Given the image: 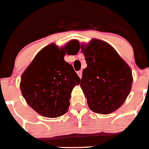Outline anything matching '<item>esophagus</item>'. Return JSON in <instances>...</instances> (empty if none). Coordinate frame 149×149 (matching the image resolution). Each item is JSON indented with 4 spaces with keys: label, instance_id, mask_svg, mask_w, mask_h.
<instances>
[{
    "label": "esophagus",
    "instance_id": "esophagus-1",
    "mask_svg": "<svg viewBox=\"0 0 149 149\" xmlns=\"http://www.w3.org/2000/svg\"><path fill=\"white\" fill-rule=\"evenodd\" d=\"M82 73H83V71L82 70H80V71H78V72H77V74H78V76L80 77H82Z\"/></svg>",
    "mask_w": 149,
    "mask_h": 149
}]
</instances>
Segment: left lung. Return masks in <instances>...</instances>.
Masks as SVG:
<instances>
[{"instance_id":"8db88e82","label":"left lung","mask_w":149,"mask_h":149,"mask_svg":"<svg viewBox=\"0 0 149 149\" xmlns=\"http://www.w3.org/2000/svg\"><path fill=\"white\" fill-rule=\"evenodd\" d=\"M87 67L81 87L89 109L109 114L120 107L131 92L132 71L110 44L97 39L81 45Z\"/></svg>"}]
</instances>
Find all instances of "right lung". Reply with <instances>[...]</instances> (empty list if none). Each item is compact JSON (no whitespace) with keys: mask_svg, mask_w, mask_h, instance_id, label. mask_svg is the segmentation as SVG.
Here are the masks:
<instances>
[{"mask_svg":"<svg viewBox=\"0 0 149 149\" xmlns=\"http://www.w3.org/2000/svg\"><path fill=\"white\" fill-rule=\"evenodd\" d=\"M78 42L64 47L48 45L36 55L21 77L20 89L27 104L47 118L61 116L68 111L72 89L81 83L73 66L64 60L65 54H77Z\"/></svg>","mask_w":149,"mask_h":149,"instance_id":"obj_1","label":"right lung"}]
</instances>
